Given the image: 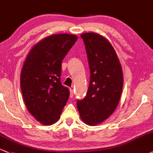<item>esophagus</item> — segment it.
<instances>
[{
    "label": "esophagus",
    "instance_id": "34e87169",
    "mask_svg": "<svg viewBox=\"0 0 153 153\" xmlns=\"http://www.w3.org/2000/svg\"><path fill=\"white\" fill-rule=\"evenodd\" d=\"M70 97L71 98H72V97L74 96V90L72 89V88H70Z\"/></svg>",
    "mask_w": 153,
    "mask_h": 153
}]
</instances>
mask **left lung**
Instances as JSON below:
<instances>
[{
  "instance_id": "left-lung-1",
  "label": "left lung",
  "mask_w": 153,
  "mask_h": 153,
  "mask_svg": "<svg viewBox=\"0 0 153 153\" xmlns=\"http://www.w3.org/2000/svg\"><path fill=\"white\" fill-rule=\"evenodd\" d=\"M85 45L90 70L86 96L77 101L82 120L88 126L100 124L114 111L123 86V69L111 43L96 33L81 35Z\"/></svg>"
}]
</instances>
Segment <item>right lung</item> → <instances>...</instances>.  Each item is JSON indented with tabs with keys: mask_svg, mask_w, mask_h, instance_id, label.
Segmentation results:
<instances>
[{
	"mask_svg": "<svg viewBox=\"0 0 153 153\" xmlns=\"http://www.w3.org/2000/svg\"><path fill=\"white\" fill-rule=\"evenodd\" d=\"M77 40L75 35L54 34L32 47L21 71L24 102L38 122L45 126L60 119L69 97L60 82L62 60Z\"/></svg>",
	"mask_w": 153,
	"mask_h": 153,
	"instance_id": "obj_1",
	"label": "right lung"
}]
</instances>
